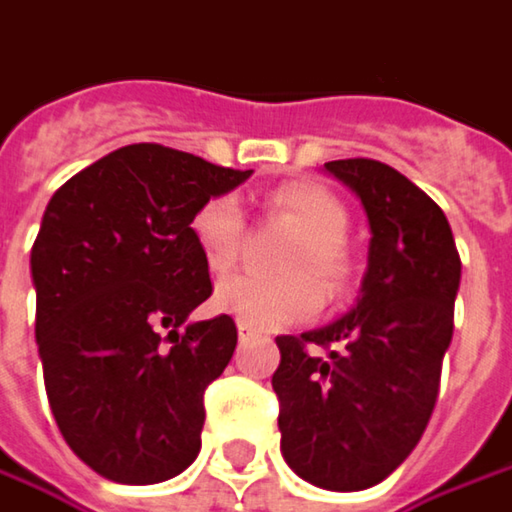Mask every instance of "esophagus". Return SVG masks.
I'll return each mask as SVG.
<instances>
[{
  "label": "esophagus",
  "mask_w": 512,
  "mask_h": 512,
  "mask_svg": "<svg viewBox=\"0 0 512 512\" xmlns=\"http://www.w3.org/2000/svg\"><path fill=\"white\" fill-rule=\"evenodd\" d=\"M249 339H252V333L246 327H240V342H249Z\"/></svg>",
  "instance_id": "1"
}]
</instances>
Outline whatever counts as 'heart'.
Masks as SVG:
<instances>
[{"instance_id": "heart-1", "label": "heart", "mask_w": 512, "mask_h": 512, "mask_svg": "<svg viewBox=\"0 0 512 512\" xmlns=\"http://www.w3.org/2000/svg\"><path fill=\"white\" fill-rule=\"evenodd\" d=\"M269 208L301 231L292 255L286 257L289 278H228L217 286L214 304L252 333H269L307 321L321 310V289L309 278L316 274L327 292H339L347 281L345 205L327 188L313 182H292L269 199ZM191 237L202 263L214 275L234 269L243 246V211L234 196H214L202 202L191 217Z\"/></svg>"}]
</instances>
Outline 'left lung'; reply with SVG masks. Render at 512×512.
<instances>
[{
  "label": "left lung",
  "instance_id": "8db88e82",
  "mask_svg": "<svg viewBox=\"0 0 512 512\" xmlns=\"http://www.w3.org/2000/svg\"><path fill=\"white\" fill-rule=\"evenodd\" d=\"M324 170L365 208L368 269L345 316L278 336L272 388L289 469L321 490L356 493L403 464L432 417L461 257L446 214L400 170L374 159Z\"/></svg>",
  "mask_w": 512,
  "mask_h": 512
}]
</instances>
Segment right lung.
I'll return each instance as SVG.
<instances>
[{
	"label": "right lung",
	"mask_w": 512,
	"mask_h": 512,
	"mask_svg": "<svg viewBox=\"0 0 512 512\" xmlns=\"http://www.w3.org/2000/svg\"><path fill=\"white\" fill-rule=\"evenodd\" d=\"M249 176L127 144L48 199L31 249L46 394L72 452L109 481L159 484L199 455L202 394L231 362L237 327L188 321L211 295L191 217Z\"/></svg>",
	"instance_id": "right-lung-1"
}]
</instances>
